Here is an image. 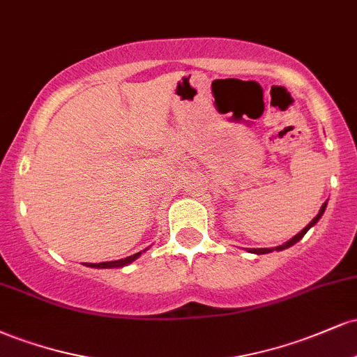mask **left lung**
Instances as JSON below:
<instances>
[{"instance_id": "1", "label": "left lung", "mask_w": 357, "mask_h": 357, "mask_svg": "<svg viewBox=\"0 0 357 357\" xmlns=\"http://www.w3.org/2000/svg\"><path fill=\"white\" fill-rule=\"evenodd\" d=\"M326 208H327V202L322 204V206H321V210H319L317 215H315V218H314L312 221H310L309 225H307V227L304 228V230H301V231H298L296 236H292V238H290L289 241H285V243L278 245V247H275V248H252V250H250V252H252V253H255V255H265V253H270V252H273V250H277V252H282V250H285V248H290V247H292V245H296L297 241H301L302 238H304V235H305V233L309 231L310 228H312L314 225L317 223L319 220H321V216L324 215V211H326Z\"/></svg>"}]
</instances>
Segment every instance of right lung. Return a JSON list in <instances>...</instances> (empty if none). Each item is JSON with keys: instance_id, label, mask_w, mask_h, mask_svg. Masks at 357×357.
Masks as SVG:
<instances>
[{"instance_id": "add662e5", "label": "right lung", "mask_w": 357, "mask_h": 357, "mask_svg": "<svg viewBox=\"0 0 357 357\" xmlns=\"http://www.w3.org/2000/svg\"><path fill=\"white\" fill-rule=\"evenodd\" d=\"M147 250V248H146ZM146 250H142V252H146ZM134 253V255L130 257H126V258H121V260H114V261H102V264H85L87 267H92V268H121V267H127L129 264H132L134 260H137L139 257H141V253Z\"/></svg>"}]
</instances>
